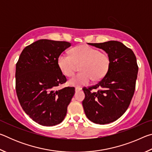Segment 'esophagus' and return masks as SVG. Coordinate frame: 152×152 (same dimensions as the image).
Segmentation results:
<instances>
[{"label":"esophagus","mask_w":152,"mask_h":152,"mask_svg":"<svg viewBox=\"0 0 152 152\" xmlns=\"http://www.w3.org/2000/svg\"><path fill=\"white\" fill-rule=\"evenodd\" d=\"M81 89H82V88H79V87H76V88H75V91H76V92H78V91H80Z\"/></svg>","instance_id":"esophagus-1"}]
</instances>
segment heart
Segmentation results:
<instances>
[{"label":"heart","mask_w":152,"mask_h":152,"mask_svg":"<svg viewBox=\"0 0 152 152\" xmlns=\"http://www.w3.org/2000/svg\"><path fill=\"white\" fill-rule=\"evenodd\" d=\"M79 73L69 80L71 86L81 87L91 81L99 80L106 75L110 66V58L107 53L100 52L96 48L88 45H80L71 50V55L61 53L58 64L64 75L70 77L75 73L77 65H80Z\"/></svg>","instance_id":"1"}]
</instances>
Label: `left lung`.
<instances>
[{
    "mask_svg": "<svg viewBox=\"0 0 152 152\" xmlns=\"http://www.w3.org/2000/svg\"><path fill=\"white\" fill-rule=\"evenodd\" d=\"M88 44L106 51L110 58V66L96 85L82 88L85 94L82 106L92 122L108 124L121 117L129 106L137 77V60L130 48L117 41ZM97 88H99L98 91L92 92Z\"/></svg>",
    "mask_w": 152,
    "mask_h": 152,
    "instance_id": "obj_1",
    "label": "left lung"
}]
</instances>
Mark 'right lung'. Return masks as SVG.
<instances>
[{"label": "right lung", "instance_id": "1", "mask_svg": "<svg viewBox=\"0 0 152 152\" xmlns=\"http://www.w3.org/2000/svg\"><path fill=\"white\" fill-rule=\"evenodd\" d=\"M70 45L67 42L38 40L24 48L16 64L18 99L25 113L39 125L62 122L75 93L74 87L56 90L67 81L58 58Z\"/></svg>", "mask_w": 152, "mask_h": 152}]
</instances>
